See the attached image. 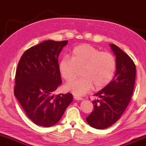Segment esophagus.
<instances>
[{
  "mask_svg": "<svg viewBox=\"0 0 146 146\" xmlns=\"http://www.w3.org/2000/svg\"><path fill=\"white\" fill-rule=\"evenodd\" d=\"M73 98H74V100H83V98H81V97H79V96H75L74 97H73Z\"/></svg>",
  "mask_w": 146,
  "mask_h": 146,
  "instance_id": "1",
  "label": "esophagus"
}]
</instances>
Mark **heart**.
<instances>
[{
    "instance_id": "heart-1",
    "label": "heart",
    "mask_w": 146,
    "mask_h": 146,
    "mask_svg": "<svg viewBox=\"0 0 146 146\" xmlns=\"http://www.w3.org/2000/svg\"><path fill=\"white\" fill-rule=\"evenodd\" d=\"M83 78L70 81L64 88L75 96H83L93 88L106 86L112 80L116 69L115 57L108 52H102L88 44L73 48L71 58L65 56L59 63V71L62 78L69 81L75 78L78 69H82Z\"/></svg>"
}]
</instances>
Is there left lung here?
I'll return each mask as SVG.
<instances>
[{"label":"left lung","mask_w":146,"mask_h":146,"mask_svg":"<svg viewBox=\"0 0 146 146\" xmlns=\"http://www.w3.org/2000/svg\"><path fill=\"white\" fill-rule=\"evenodd\" d=\"M115 56V76L102 90L94 94V110L86 121L92 127L106 129L114 124L131 100L135 79V65L127 54L115 44H110Z\"/></svg>","instance_id":"8db88e82"}]
</instances>
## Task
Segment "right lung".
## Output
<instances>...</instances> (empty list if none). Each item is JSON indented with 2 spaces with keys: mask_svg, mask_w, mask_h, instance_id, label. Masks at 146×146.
I'll list each match as a JSON object with an SVG mask.
<instances>
[{
  "mask_svg": "<svg viewBox=\"0 0 146 146\" xmlns=\"http://www.w3.org/2000/svg\"><path fill=\"white\" fill-rule=\"evenodd\" d=\"M67 40H48L23 53L16 71L15 96L36 125L48 127L59 121L73 95H55L62 82L58 57Z\"/></svg>",
  "mask_w": 146,
  "mask_h": 146,
  "instance_id": "1",
  "label": "right lung"
}]
</instances>
